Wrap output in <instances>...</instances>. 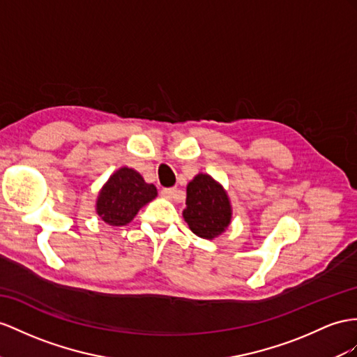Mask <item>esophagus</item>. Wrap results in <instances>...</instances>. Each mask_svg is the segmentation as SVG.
I'll return each instance as SVG.
<instances>
[{
	"instance_id": "obj_1",
	"label": "esophagus",
	"mask_w": 357,
	"mask_h": 357,
	"mask_svg": "<svg viewBox=\"0 0 357 357\" xmlns=\"http://www.w3.org/2000/svg\"><path fill=\"white\" fill-rule=\"evenodd\" d=\"M161 195L169 200H173V199H176V196L179 195V190H176V188H162Z\"/></svg>"
}]
</instances>
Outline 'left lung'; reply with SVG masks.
Instances as JSON below:
<instances>
[{
	"mask_svg": "<svg viewBox=\"0 0 357 357\" xmlns=\"http://www.w3.org/2000/svg\"><path fill=\"white\" fill-rule=\"evenodd\" d=\"M191 232L214 240L232 222V205L227 191L208 173H197L188 182L185 209L182 211Z\"/></svg>",
	"mask_w": 357,
	"mask_h": 357,
	"instance_id": "left-lung-1",
	"label": "left lung"
}]
</instances>
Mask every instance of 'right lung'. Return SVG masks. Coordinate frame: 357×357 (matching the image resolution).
Masks as SVG:
<instances>
[{"label":"right lung","mask_w":357,"mask_h":357,"mask_svg":"<svg viewBox=\"0 0 357 357\" xmlns=\"http://www.w3.org/2000/svg\"><path fill=\"white\" fill-rule=\"evenodd\" d=\"M157 196V187L144 182L137 170L123 166L99 190L96 214L109 226H125Z\"/></svg>","instance_id":"right-lung-1"}]
</instances>
